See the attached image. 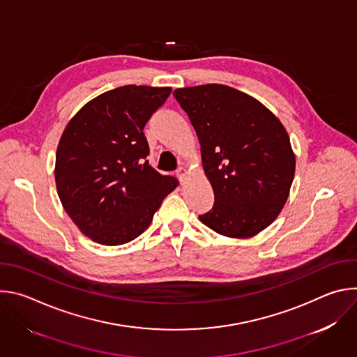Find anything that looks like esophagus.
I'll return each mask as SVG.
<instances>
[{"label":"esophagus","instance_id":"obj_1","mask_svg":"<svg viewBox=\"0 0 357 357\" xmlns=\"http://www.w3.org/2000/svg\"><path fill=\"white\" fill-rule=\"evenodd\" d=\"M188 174V169L185 168V167H181V168H178V171H176V175H178V178L182 181L183 179V176Z\"/></svg>","mask_w":357,"mask_h":357}]
</instances>
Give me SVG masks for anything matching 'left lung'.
<instances>
[{
  "label": "left lung",
  "instance_id": "obj_1",
  "mask_svg": "<svg viewBox=\"0 0 357 357\" xmlns=\"http://www.w3.org/2000/svg\"><path fill=\"white\" fill-rule=\"evenodd\" d=\"M200 142L213 208L199 219L226 237L247 238L282 211L295 155L281 121L259 100L225 84L174 91Z\"/></svg>",
  "mask_w": 357,
  "mask_h": 357
}]
</instances>
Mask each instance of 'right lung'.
<instances>
[{
	"instance_id": "add662e5",
	"label": "right lung",
	"mask_w": 357,
	"mask_h": 357,
	"mask_svg": "<svg viewBox=\"0 0 357 357\" xmlns=\"http://www.w3.org/2000/svg\"><path fill=\"white\" fill-rule=\"evenodd\" d=\"M171 87L127 84L97 96L68 123L55 181L62 205L93 241L119 245L151 225L178 179L152 168L144 127Z\"/></svg>"
}]
</instances>
